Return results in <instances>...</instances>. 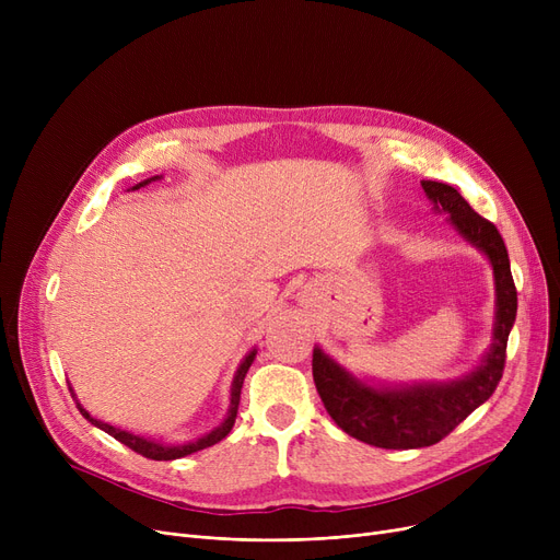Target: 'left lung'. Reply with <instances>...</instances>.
Returning <instances> with one entry per match:
<instances>
[{
    "mask_svg": "<svg viewBox=\"0 0 560 560\" xmlns=\"http://www.w3.org/2000/svg\"><path fill=\"white\" fill-rule=\"evenodd\" d=\"M438 211H447L452 224L492 262L497 285L494 342L483 363L452 384L376 390L345 372L338 363L313 349V381L331 420L351 438L384 450L431 447L450 435L499 386L506 365L509 334L517 313V290L511 260L497 226L481 218L456 188L422 182Z\"/></svg>",
    "mask_w": 560,
    "mask_h": 560,
    "instance_id": "1",
    "label": "left lung"
}]
</instances>
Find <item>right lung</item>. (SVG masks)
<instances>
[{
    "instance_id": "1",
    "label": "right lung",
    "mask_w": 560,
    "mask_h": 560,
    "mask_svg": "<svg viewBox=\"0 0 560 560\" xmlns=\"http://www.w3.org/2000/svg\"><path fill=\"white\" fill-rule=\"evenodd\" d=\"M154 179H159V176H152V179L140 182L138 186H133V190H138V188H142V186H147V184L154 182ZM254 357H256V351H249V354L245 357V361L241 363L238 372H235L233 386H231V408H229V416H226V420H224V422H222L218 429H213L211 433H206L203 438H199L197 443H188V445H176V447H172V445H161V443H154V440H147V438L133 435V433H129V431L115 429V427H110V424H106V422H100V420L91 418V413H88L85 408H81V404H77V408L81 410V416H83L85 420H91L95 427H100L102 431H106V433H108V435H113L115 440H120L122 445H127L129 450H133L136 454L144 456V458H152V460H174V458H182V456L195 454V452H199V450L213 447L215 443H220L222 438H226V435H229V431H231V427H233V422H235V416H238L241 388H243V381H245V374H247L249 365L254 363Z\"/></svg>"
}]
</instances>
